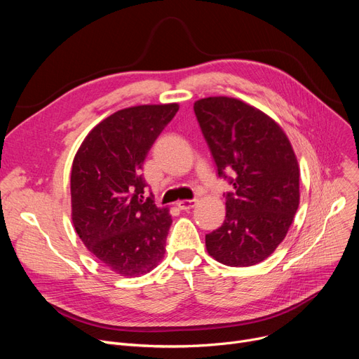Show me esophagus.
Masks as SVG:
<instances>
[{"label": "esophagus", "mask_w": 359, "mask_h": 359, "mask_svg": "<svg viewBox=\"0 0 359 359\" xmlns=\"http://www.w3.org/2000/svg\"><path fill=\"white\" fill-rule=\"evenodd\" d=\"M198 203V199H189V201H179L177 202V206L180 210L183 211H187V210H192L194 206H196Z\"/></svg>", "instance_id": "1"}]
</instances>
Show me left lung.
I'll return each mask as SVG.
<instances>
[{"label": "left lung", "mask_w": 359, "mask_h": 359, "mask_svg": "<svg viewBox=\"0 0 359 359\" xmlns=\"http://www.w3.org/2000/svg\"><path fill=\"white\" fill-rule=\"evenodd\" d=\"M218 176L233 184L225 219L205 236L208 253L227 266L265 260L285 238L299 203V170L280 126L265 113L231 97L194 106Z\"/></svg>", "instance_id": "left-lung-1"}]
</instances>
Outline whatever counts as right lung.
<instances>
[{
  "label": "right lung",
  "instance_id": "right-lung-1",
  "mask_svg": "<svg viewBox=\"0 0 359 359\" xmlns=\"http://www.w3.org/2000/svg\"><path fill=\"white\" fill-rule=\"evenodd\" d=\"M177 110L176 103L119 110L94 128L75 154V231L104 266L122 276L144 275L164 256L172 215L144 196L142 164Z\"/></svg>",
  "mask_w": 359,
  "mask_h": 359
}]
</instances>
